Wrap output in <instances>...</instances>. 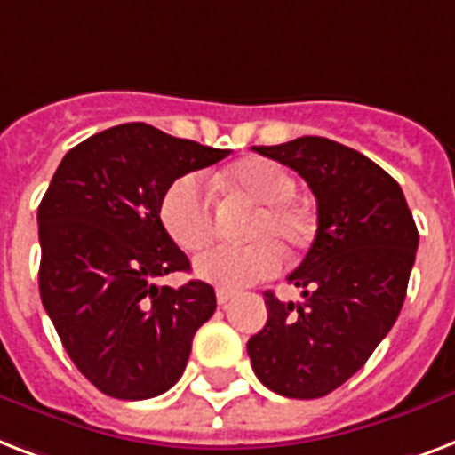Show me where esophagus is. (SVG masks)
Instances as JSON below:
<instances>
[{
  "mask_svg": "<svg viewBox=\"0 0 455 455\" xmlns=\"http://www.w3.org/2000/svg\"><path fill=\"white\" fill-rule=\"evenodd\" d=\"M232 299H235V291H232V290H216L218 306H225L228 301H232Z\"/></svg>",
  "mask_w": 455,
  "mask_h": 455,
  "instance_id": "esophagus-1",
  "label": "esophagus"
}]
</instances>
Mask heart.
I'll use <instances>...</instances> for the list:
<instances>
[{
  "label": "heart",
  "mask_w": 455,
  "mask_h": 455,
  "mask_svg": "<svg viewBox=\"0 0 455 455\" xmlns=\"http://www.w3.org/2000/svg\"><path fill=\"white\" fill-rule=\"evenodd\" d=\"M223 189L259 204L246 220V246H216L195 259V275L220 290H239L275 275L284 253L311 242L313 220L294 199L297 178L270 158H244L225 172ZM165 235L182 251H199L216 235V209L196 175H182L165 189L158 204Z\"/></svg>",
  "instance_id": "obj_1"
}]
</instances>
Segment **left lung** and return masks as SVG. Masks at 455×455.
I'll return each mask as SVG.
<instances>
[{"mask_svg": "<svg viewBox=\"0 0 455 455\" xmlns=\"http://www.w3.org/2000/svg\"><path fill=\"white\" fill-rule=\"evenodd\" d=\"M308 182L318 232L291 273L304 304L266 291L267 323L246 351L256 378L290 399H320L358 372L396 323L418 251L399 182L327 137L253 147Z\"/></svg>", "mask_w": 455, "mask_h": 455, "instance_id": "left-lung-1", "label": "left lung"}]
</instances>
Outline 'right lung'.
Returning a JSON list of instances; mask_svg holds the SVG:
<instances>
[{
  "mask_svg": "<svg viewBox=\"0 0 455 455\" xmlns=\"http://www.w3.org/2000/svg\"><path fill=\"white\" fill-rule=\"evenodd\" d=\"M228 154L125 123L73 147L42 196V304L70 361L107 396L168 392L216 311V291L202 280L178 290L156 284L189 270L158 204L175 180Z\"/></svg>",
  "mask_w": 455,
  "mask_h": 455,
  "instance_id": "add662e5",
  "label": "right lung"
}]
</instances>
